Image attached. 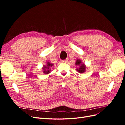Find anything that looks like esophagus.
<instances>
[{
  "label": "esophagus",
  "mask_w": 125,
  "mask_h": 125,
  "mask_svg": "<svg viewBox=\"0 0 125 125\" xmlns=\"http://www.w3.org/2000/svg\"><path fill=\"white\" fill-rule=\"evenodd\" d=\"M68 59H65V60H62V62L66 63V62H68Z\"/></svg>",
  "instance_id": "1"
}]
</instances>
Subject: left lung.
I'll return each mask as SVG.
<instances>
[{
  "instance_id": "obj_1",
  "label": "left lung",
  "mask_w": 125,
  "mask_h": 125,
  "mask_svg": "<svg viewBox=\"0 0 125 125\" xmlns=\"http://www.w3.org/2000/svg\"><path fill=\"white\" fill-rule=\"evenodd\" d=\"M75 65L78 66V68L76 69L77 71L78 72V73H84L85 71L86 67L85 65H84V63H82L81 60L78 59H77L76 62H75Z\"/></svg>"
}]
</instances>
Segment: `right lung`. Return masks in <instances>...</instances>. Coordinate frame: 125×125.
Here are the masks:
<instances>
[{
	"label": "right lung",
	"mask_w": 125,
	"mask_h": 125,
	"mask_svg": "<svg viewBox=\"0 0 125 125\" xmlns=\"http://www.w3.org/2000/svg\"><path fill=\"white\" fill-rule=\"evenodd\" d=\"M53 66V64L51 62H48L46 63V65H44L43 67V72L45 74H48L51 73V67Z\"/></svg>",
	"instance_id": "right-lung-1"
}]
</instances>
